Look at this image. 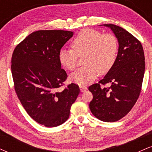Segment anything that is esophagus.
<instances>
[{
  "label": "esophagus",
  "mask_w": 152,
  "mask_h": 152,
  "mask_svg": "<svg viewBox=\"0 0 152 152\" xmlns=\"http://www.w3.org/2000/svg\"><path fill=\"white\" fill-rule=\"evenodd\" d=\"M80 90H81V92H84L85 91L87 90V87L81 86H80Z\"/></svg>",
  "instance_id": "1"
}]
</instances>
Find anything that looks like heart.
I'll list each match as a JSON object with an SVG mask.
<instances>
[{"instance_id":"1","label":"heart","mask_w":152,"mask_h":152,"mask_svg":"<svg viewBox=\"0 0 152 152\" xmlns=\"http://www.w3.org/2000/svg\"><path fill=\"white\" fill-rule=\"evenodd\" d=\"M118 42L113 34H102L100 31L86 28L80 31L71 42V48L59 50L58 61L69 71L74 70L78 58L83 56V67L71 75L72 81L86 86L96 77L111 70L117 57Z\"/></svg>"}]
</instances>
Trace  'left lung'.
Returning <instances> with one entry per match:
<instances>
[{
    "instance_id": "8db88e82",
    "label": "left lung",
    "mask_w": 152,
    "mask_h": 152,
    "mask_svg": "<svg viewBox=\"0 0 152 152\" xmlns=\"http://www.w3.org/2000/svg\"><path fill=\"white\" fill-rule=\"evenodd\" d=\"M109 27L117 38L118 51L111 70L98 83L88 87L93 94L89 104L95 117L105 122L124 117L137 102L142 90L145 58L140 41L129 32L114 24ZM109 83V87H105Z\"/></svg>"
}]
</instances>
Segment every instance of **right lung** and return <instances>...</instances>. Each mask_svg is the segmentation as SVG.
I'll return each instance as SVG.
<instances>
[{
  "instance_id": "add662e5",
  "label": "right lung",
  "mask_w": 152,
  "mask_h": 152,
  "mask_svg": "<svg viewBox=\"0 0 152 152\" xmlns=\"http://www.w3.org/2000/svg\"><path fill=\"white\" fill-rule=\"evenodd\" d=\"M72 31H35L17 45L11 72L17 96L28 114L46 127L62 124L80 89L71 83L63 90L68 76L58 61L59 50L73 36Z\"/></svg>"
}]
</instances>
